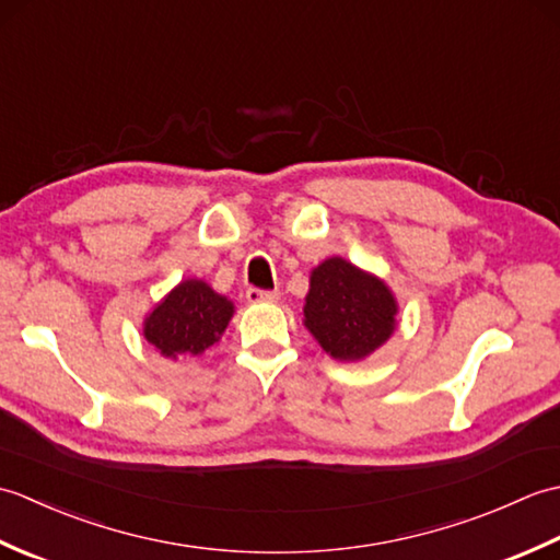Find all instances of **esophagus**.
I'll use <instances>...</instances> for the list:
<instances>
[{
  "mask_svg": "<svg viewBox=\"0 0 560 560\" xmlns=\"http://www.w3.org/2000/svg\"><path fill=\"white\" fill-rule=\"evenodd\" d=\"M245 299H247L249 303H277V301L281 299V293H279V291H265V289L249 287V289L245 291Z\"/></svg>",
  "mask_w": 560,
  "mask_h": 560,
  "instance_id": "1",
  "label": "esophagus"
}]
</instances>
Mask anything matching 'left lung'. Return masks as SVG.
Returning a JSON list of instances; mask_svg holds the SVG:
<instances>
[{
	"label": "left lung",
	"instance_id": "left-lung-1",
	"mask_svg": "<svg viewBox=\"0 0 560 560\" xmlns=\"http://www.w3.org/2000/svg\"><path fill=\"white\" fill-rule=\"evenodd\" d=\"M303 313L331 359L359 361L395 331L397 303L383 281L331 257L313 271Z\"/></svg>",
	"mask_w": 560,
	"mask_h": 560
}]
</instances>
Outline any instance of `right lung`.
Instances as JSON below:
<instances>
[{"mask_svg": "<svg viewBox=\"0 0 560 560\" xmlns=\"http://www.w3.org/2000/svg\"><path fill=\"white\" fill-rule=\"evenodd\" d=\"M233 317V303L205 281H183L144 323V337L168 359H199Z\"/></svg>", "mask_w": 560, "mask_h": 560, "instance_id": "add662e5", "label": "right lung"}]
</instances>
